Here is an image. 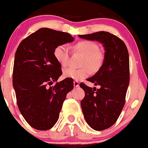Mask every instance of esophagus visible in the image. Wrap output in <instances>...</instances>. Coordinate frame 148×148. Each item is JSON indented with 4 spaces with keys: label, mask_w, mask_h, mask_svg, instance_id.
Masks as SVG:
<instances>
[{
    "label": "esophagus",
    "mask_w": 148,
    "mask_h": 148,
    "mask_svg": "<svg viewBox=\"0 0 148 148\" xmlns=\"http://www.w3.org/2000/svg\"><path fill=\"white\" fill-rule=\"evenodd\" d=\"M79 85H80V84H79V82L77 81V80H74V87H78V86H79Z\"/></svg>",
    "instance_id": "1"
}]
</instances>
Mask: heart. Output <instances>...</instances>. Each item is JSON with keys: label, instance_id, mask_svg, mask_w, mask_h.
<instances>
[{"label": "heart", "instance_id": "heart-1", "mask_svg": "<svg viewBox=\"0 0 148 148\" xmlns=\"http://www.w3.org/2000/svg\"><path fill=\"white\" fill-rule=\"evenodd\" d=\"M74 49L84 56L82 60V66H86L80 69L68 68L63 73L65 78L74 80H80L87 77L90 74V69L94 72L100 70L105 61V55L97 43L92 40H83L77 42L74 46ZM56 60L62 67H66L69 59V47L67 44L57 46L53 51Z\"/></svg>", "mask_w": 148, "mask_h": 148}]
</instances>
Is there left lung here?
<instances>
[{
	"label": "left lung",
	"mask_w": 148,
	"mask_h": 148,
	"mask_svg": "<svg viewBox=\"0 0 148 148\" xmlns=\"http://www.w3.org/2000/svg\"><path fill=\"white\" fill-rule=\"evenodd\" d=\"M79 37L100 42L105 50L102 67L87 79L95 86H100V89H92L84 83L80 84L85 92L80 102L84 118L92 129L101 131L116 123L125 105L130 84L129 53L122 40L109 32H99Z\"/></svg>",
	"instance_id": "8db88e82"
}]
</instances>
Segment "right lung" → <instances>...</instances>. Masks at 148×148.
<instances>
[{
    "instance_id": "right-lung-1",
    "label": "right lung",
    "mask_w": 148,
    "mask_h": 148,
    "mask_svg": "<svg viewBox=\"0 0 148 148\" xmlns=\"http://www.w3.org/2000/svg\"><path fill=\"white\" fill-rule=\"evenodd\" d=\"M73 41L68 33L42 28L17 48L13 72L17 105L35 130H48L56 123L67 94L74 88L73 80L68 78L48 86L62 74L53 51L57 46Z\"/></svg>"
}]
</instances>
